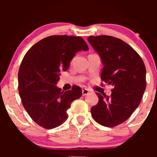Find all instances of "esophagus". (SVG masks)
<instances>
[{
	"label": "esophagus",
	"instance_id": "obj_1",
	"mask_svg": "<svg viewBox=\"0 0 157 157\" xmlns=\"http://www.w3.org/2000/svg\"><path fill=\"white\" fill-rule=\"evenodd\" d=\"M89 93V89H82V96H86V95H87Z\"/></svg>",
	"mask_w": 157,
	"mask_h": 157
}]
</instances>
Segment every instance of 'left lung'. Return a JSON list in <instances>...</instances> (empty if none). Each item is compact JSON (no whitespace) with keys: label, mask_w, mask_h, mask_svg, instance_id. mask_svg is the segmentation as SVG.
<instances>
[{"label":"left lung","mask_w":157,"mask_h":157,"mask_svg":"<svg viewBox=\"0 0 157 157\" xmlns=\"http://www.w3.org/2000/svg\"><path fill=\"white\" fill-rule=\"evenodd\" d=\"M88 41L102 60V80L113 86L110 97L96 93L99 102L91 109V116L100 125L114 127L140 105L146 88L145 64L134 48L117 37L90 36Z\"/></svg>","instance_id":"left-lung-1"}]
</instances>
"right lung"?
<instances>
[{
	"label": "right lung",
	"mask_w": 157,
	"mask_h": 157,
	"mask_svg": "<svg viewBox=\"0 0 157 157\" xmlns=\"http://www.w3.org/2000/svg\"><path fill=\"white\" fill-rule=\"evenodd\" d=\"M88 50L82 37L54 35L40 40L25 55L18 71L19 94L30 117L41 127L62 125L71 102L82 96L79 86L64 92L56 84L75 54Z\"/></svg>",
	"instance_id": "1"
}]
</instances>
